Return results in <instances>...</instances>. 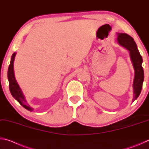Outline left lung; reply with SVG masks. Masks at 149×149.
I'll list each match as a JSON object with an SVG mask.
<instances>
[{
	"label": "left lung",
	"mask_w": 149,
	"mask_h": 149,
	"mask_svg": "<svg viewBox=\"0 0 149 149\" xmlns=\"http://www.w3.org/2000/svg\"><path fill=\"white\" fill-rule=\"evenodd\" d=\"M118 42L130 51L131 59L135 70V77L133 81V99L134 101L139 96L144 81V71L142 67L143 59L137 49L134 40L126 33H118Z\"/></svg>",
	"instance_id": "obj_1"
}]
</instances>
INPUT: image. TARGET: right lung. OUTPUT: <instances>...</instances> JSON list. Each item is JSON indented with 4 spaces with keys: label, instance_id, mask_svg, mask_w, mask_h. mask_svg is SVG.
<instances>
[{
    "label": "right lung",
    "instance_id": "obj_1",
    "mask_svg": "<svg viewBox=\"0 0 149 149\" xmlns=\"http://www.w3.org/2000/svg\"><path fill=\"white\" fill-rule=\"evenodd\" d=\"M16 56V52L12 54L11 58L10 64L9 65L8 70V79L9 81V88L12 95L13 97L18 102L22 107L26 108V109L31 111L33 109L27 104L26 99H25L23 93L20 89L18 84L16 81L14 77V61Z\"/></svg>",
    "mask_w": 149,
    "mask_h": 149
}]
</instances>
